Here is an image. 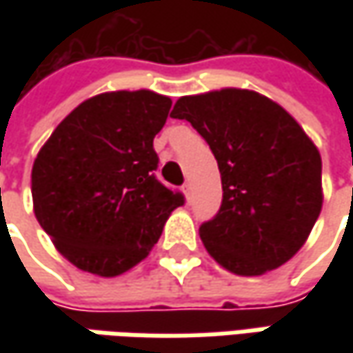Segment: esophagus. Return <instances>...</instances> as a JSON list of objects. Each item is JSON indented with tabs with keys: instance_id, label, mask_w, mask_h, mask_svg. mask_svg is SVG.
<instances>
[{
	"instance_id": "esophagus-1",
	"label": "esophagus",
	"mask_w": 353,
	"mask_h": 353,
	"mask_svg": "<svg viewBox=\"0 0 353 353\" xmlns=\"http://www.w3.org/2000/svg\"><path fill=\"white\" fill-rule=\"evenodd\" d=\"M183 192H184V196H186V202H190V200H192V186L186 183L183 186Z\"/></svg>"
}]
</instances>
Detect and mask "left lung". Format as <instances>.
Segmentation results:
<instances>
[{
    "label": "left lung",
    "mask_w": 353,
    "mask_h": 353,
    "mask_svg": "<svg viewBox=\"0 0 353 353\" xmlns=\"http://www.w3.org/2000/svg\"><path fill=\"white\" fill-rule=\"evenodd\" d=\"M170 116L210 145L222 206L200 225L204 248L224 269L255 277L305 245L322 210V159L294 117L253 90L183 96Z\"/></svg>",
    "instance_id": "1"
}]
</instances>
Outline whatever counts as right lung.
Listing matches in <instances>:
<instances>
[{
  "label": "right lung",
  "instance_id": "add662e5",
  "mask_svg": "<svg viewBox=\"0 0 353 353\" xmlns=\"http://www.w3.org/2000/svg\"><path fill=\"white\" fill-rule=\"evenodd\" d=\"M170 98L105 92L82 102L41 147L31 172L33 210L54 248L82 271L116 277L153 250L184 196L155 176L153 139Z\"/></svg>",
  "mask_w": 353,
  "mask_h": 353
}]
</instances>
